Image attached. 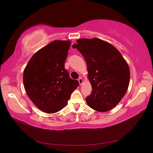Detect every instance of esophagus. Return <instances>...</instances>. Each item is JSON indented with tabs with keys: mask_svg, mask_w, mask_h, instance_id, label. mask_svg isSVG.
<instances>
[{
	"mask_svg": "<svg viewBox=\"0 0 153 153\" xmlns=\"http://www.w3.org/2000/svg\"><path fill=\"white\" fill-rule=\"evenodd\" d=\"M78 82H79L80 85H82L83 84V82H84V80H83L82 78H78Z\"/></svg>",
	"mask_w": 153,
	"mask_h": 153,
	"instance_id": "34e87169",
	"label": "esophagus"
}]
</instances>
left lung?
Masks as SVG:
<instances>
[{
  "mask_svg": "<svg viewBox=\"0 0 153 153\" xmlns=\"http://www.w3.org/2000/svg\"><path fill=\"white\" fill-rule=\"evenodd\" d=\"M73 45L84 56L92 86L86 102L104 112L116 106L126 94L130 78L126 61L112 45L98 38L79 39Z\"/></svg>",
  "mask_w": 153,
  "mask_h": 153,
  "instance_id": "obj_1",
  "label": "left lung"
}]
</instances>
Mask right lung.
Listing matches in <instances>:
<instances>
[{"instance_id": "right-lung-1", "label": "right lung", "mask_w": 153, "mask_h": 153, "mask_svg": "<svg viewBox=\"0 0 153 153\" xmlns=\"http://www.w3.org/2000/svg\"><path fill=\"white\" fill-rule=\"evenodd\" d=\"M70 45V41H52L36 52L24 69L23 81L26 93L46 113L62 110L79 85L77 80L69 78L64 68Z\"/></svg>"}]
</instances>
